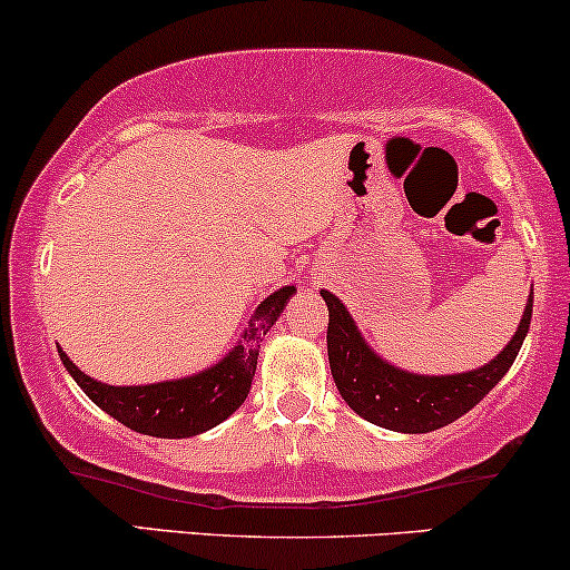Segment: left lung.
I'll return each mask as SVG.
<instances>
[{
  "instance_id": "8db88e82",
  "label": "left lung",
  "mask_w": 570,
  "mask_h": 570,
  "mask_svg": "<svg viewBox=\"0 0 570 570\" xmlns=\"http://www.w3.org/2000/svg\"><path fill=\"white\" fill-rule=\"evenodd\" d=\"M327 304V360L341 396L360 417L399 433H428L454 423L502 381L523 346L531 325L533 296L525 304L518 333L497 360L462 375L425 377L396 370L362 341L346 306L322 291Z\"/></svg>"
}]
</instances>
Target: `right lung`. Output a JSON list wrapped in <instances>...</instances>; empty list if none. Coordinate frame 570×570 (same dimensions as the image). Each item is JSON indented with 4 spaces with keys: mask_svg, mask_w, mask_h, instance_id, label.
Wrapping results in <instances>:
<instances>
[{
    "mask_svg": "<svg viewBox=\"0 0 570 570\" xmlns=\"http://www.w3.org/2000/svg\"><path fill=\"white\" fill-rule=\"evenodd\" d=\"M296 287H279L253 314L245 330L240 346L229 351V356L200 375L185 381H168L156 385H105L91 381L58 348L62 364L70 372L79 389L118 423L145 435L158 439H187L208 428L219 425L245 402L250 391L253 372H256L258 343L269 333L274 322L287 304Z\"/></svg>",
    "mask_w": 570,
    "mask_h": 570,
    "instance_id": "1",
    "label": "right lung"
}]
</instances>
